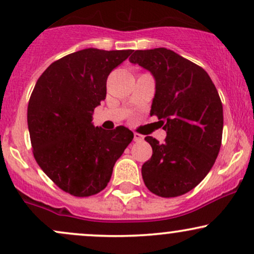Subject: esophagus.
Returning <instances> with one entry per match:
<instances>
[{"mask_svg":"<svg viewBox=\"0 0 254 254\" xmlns=\"http://www.w3.org/2000/svg\"><path fill=\"white\" fill-rule=\"evenodd\" d=\"M133 141H135V142H142V141H143V136L135 132V133H133Z\"/></svg>","mask_w":254,"mask_h":254,"instance_id":"obj_1","label":"esophagus"}]
</instances>
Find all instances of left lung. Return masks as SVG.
Wrapping results in <instances>:
<instances>
[{"instance_id": "obj_1", "label": "left lung", "mask_w": 254, "mask_h": 254, "mask_svg": "<svg viewBox=\"0 0 254 254\" xmlns=\"http://www.w3.org/2000/svg\"><path fill=\"white\" fill-rule=\"evenodd\" d=\"M129 61L153 75L155 115L167 136L145 137L153 155L142 166L148 190L177 197L196 188L215 164L222 141L223 107L203 68L166 48L136 50Z\"/></svg>"}]
</instances>
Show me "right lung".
Masks as SVG:
<instances>
[{"label": "right lung", "mask_w": 254, "mask_h": 254, "mask_svg": "<svg viewBox=\"0 0 254 254\" xmlns=\"http://www.w3.org/2000/svg\"><path fill=\"white\" fill-rule=\"evenodd\" d=\"M132 50L88 48L56 61L38 78L27 124L34 159L60 189L76 197L104 190L133 138L125 127L104 130L93 112L106 98L110 72Z\"/></svg>", "instance_id": "obj_1"}]
</instances>
